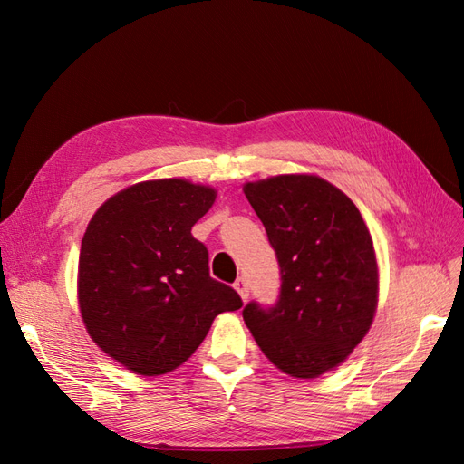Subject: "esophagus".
I'll return each instance as SVG.
<instances>
[{"label": "esophagus", "mask_w": 464, "mask_h": 464, "mask_svg": "<svg viewBox=\"0 0 464 464\" xmlns=\"http://www.w3.org/2000/svg\"><path fill=\"white\" fill-rule=\"evenodd\" d=\"M234 288L237 290V294H240L242 300L246 302L247 296H249V285H247V280H246L244 276H237L236 283H234Z\"/></svg>", "instance_id": "obj_1"}]
</instances>
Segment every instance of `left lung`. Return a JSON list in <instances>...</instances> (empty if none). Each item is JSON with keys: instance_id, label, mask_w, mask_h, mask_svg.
Returning <instances> with one entry per match:
<instances>
[{"instance_id": "left-lung-1", "label": "left lung", "mask_w": 464, "mask_h": 464, "mask_svg": "<svg viewBox=\"0 0 464 464\" xmlns=\"http://www.w3.org/2000/svg\"><path fill=\"white\" fill-rule=\"evenodd\" d=\"M280 269L278 300L249 302L244 321L263 354L292 377L339 366L366 336L377 307L370 230L346 195L317 176L246 184Z\"/></svg>"}]
</instances>
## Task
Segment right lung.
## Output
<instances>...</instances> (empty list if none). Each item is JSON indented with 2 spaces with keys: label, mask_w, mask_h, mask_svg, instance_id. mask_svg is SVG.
<instances>
[{
  "label": "right lung",
  "mask_w": 464,
  "mask_h": 464,
  "mask_svg": "<svg viewBox=\"0 0 464 464\" xmlns=\"http://www.w3.org/2000/svg\"><path fill=\"white\" fill-rule=\"evenodd\" d=\"M215 189L157 179L110 198L91 218L79 254V305L92 341L139 375L184 363L240 294L208 275L191 227Z\"/></svg>",
  "instance_id": "1"
}]
</instances>
